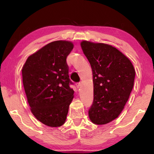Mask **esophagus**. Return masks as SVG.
<instances>
[{
  "mask_svg": "<svg viewBox=\"0 0 154 154\" xmlns=\"http://www.w3.org/2000/svg\"><path fill=\"white\" fill-rule=\"evenodd\" d=\"M76 86L77 88H79L81 86V83H76Z\"/></svg>",
  "mask_w": 154,
  "mask_h": 154,
  "instance_id": "obj_1",
  "label": "esophagus"
}]
</instances>
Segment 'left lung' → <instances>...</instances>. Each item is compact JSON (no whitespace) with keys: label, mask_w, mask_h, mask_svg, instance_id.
Listing matches in <instances>:
<instances>
[{"label":"left lung","mask_w":154,"mask_h":154,"mask_svg":"<svg viewBox=\"0 0 154 154\" xmlns=\"http://www.w3.org/2000/svg\"><path fill=\"white\" fill-rule=\"evenodd\" d=\"M81 47L93 75L94 100L89 118L95 124H106L118 118L128 100L134 85V66L110 45L83 41Z\"/></svg>","instance_id":"left-lung-1"}]
</instances>
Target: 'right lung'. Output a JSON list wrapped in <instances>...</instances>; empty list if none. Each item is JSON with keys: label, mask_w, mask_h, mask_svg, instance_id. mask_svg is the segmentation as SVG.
<instances>
[{"label": "right lung", "mask_w": 154, "mask_h": 154, "mask_svg": "<svg viewBox=\"0 0 154 154\" xmlns=\"http://www.w3.org/2000/svg\"><path fill=\"white\" fill-rule=\"evenodd\" d=\"M72 48L70 41H53L28 57L23 66V85L31 112L46 126L59 127L66 121L74 96L66 63Z\"/></svg>", "instance_id": "add662e5"}]
</instances>
